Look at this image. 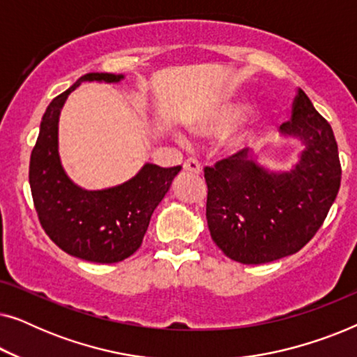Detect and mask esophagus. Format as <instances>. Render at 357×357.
Returning <instances> with one entry per match:
<instances>
[{
    "label": "esophagus",
    "instance_id": "obj_1",
    "mask_svg": "<svg viewBox=\"0 0 357 357\" xmlns=\"http://www.w3.org/2000/svg\"><path fill=\"white\" fill-rule=\"evenodd\" d=\"M183 170H185V172H190V174L199 175V174H202V165H199L198 160H195V159H188V160H185V164H183Z\"/></svg>",
    "mask_w": 357,
    "mask_h": 357
}]
</instances>
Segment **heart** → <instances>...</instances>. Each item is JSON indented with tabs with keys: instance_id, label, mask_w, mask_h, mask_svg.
<instances>
[{
	"instance_id": "b5f03b06",
	"label": "heart",
	"mask_w": 357,
	"mask_h": 357,
	"mask_svg": "<svg viewBox=\"0 0 357 357\" xmlns=\"http://www.w3.org/2000/svg\"><path fill=\"white\" fill-rule=\"evenodd\" d=\"M243 109H245V105L242 102H222V104L214 105L206 112H203V114L195 116L187 126L190 133L203 136V138H213V136L222 135L227 130H231L236 125V121L242 116ZM258 128H260V115L248 116L241 125H237L227 135H224V138L221 139V148L224 153L232 155L247 149L255 139ZM177 141L182 144L185 143L182 136H177Z\"/></svg>"
}]
</instances>
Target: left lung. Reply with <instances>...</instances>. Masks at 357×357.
Instances as JSON below:
<instances>
[{"label": "left lung", "mask_w": 357, "mask_h": 357, "mask_svg": "<svg viewBox=\"0 0 357 357\" xmlns=\"http://www.w3.org/2000/svg\"><path fill=\"white\" fill-rule=\"evenodd\" d=\"M282 138L302 144L289 169H271L243 149L204 169L211 237L229 258L260 265L299 252L325 221L341 182L328 121L299 89Z\"/></svg>", "instance_id": "1"}]
</instances>
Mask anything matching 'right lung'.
Instances as JSON below:
<instances>
[{"label": "right lung", "mask_w": 357, "mask_h": 357, "mask_svg": "<svg viewBox=\"0 0 357 357\" xmlns=\"http://www.w3.org/2000/svg\"><path fill=\"white\" fill-rule=\"evenodd\" d=\"M123 79L125 75L87 73L55 97L42 116L31 155L29 183L43 231L61 250L86 261L116 263L133 255L154 209L182 170L146 162L135 177L102 190H86L68 177L58 151V123L68 96L81 82Z\"/></svg>", "instance_id": "1"}]
</instances>
